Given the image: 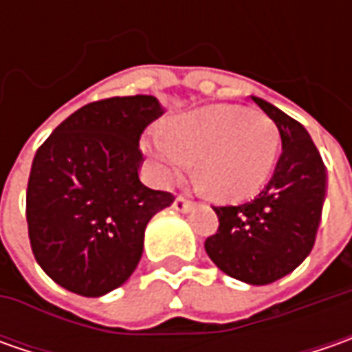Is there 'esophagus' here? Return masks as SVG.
Here are the masks:
<instances>
[{"label":"esophagus","mask_w":352,"mask_h":352,"mask_svg":"<svg viewBox=\"0 0 352 352\" xmlns=\"http://www.w3.org/2000/svg\"><path fill=\"white\" fill-rule=\"evenodd\" d=\"M172 208L176 211H180V213H188V211L194 210V204L190 201V199H186V197H176L174 199V204H172Z\"/></svg>","instance_id":"obj_1"}]
</instances>
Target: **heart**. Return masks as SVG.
I'll return each mask as SVG.
<instances>
[{"label":"heart","instance_id":"b5f03b06","mask_svg":"<svg viewBox=\"0 0 352 352\" xmlns=\"http://www.w3.org/2000/svg\"><path fill=\"white\" fill-rule=\"evenodd\" d=\"M280 135L270 117L241 105H208L142 141L162 182L180 178L196 160L199 180L219 199L256 194L276 162Z\"/></svg>","mask_w":352,"mask_h":352}]
</instances>
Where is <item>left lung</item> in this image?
I'll use <instances>...</instances> for the list:
<instances>
[{"mask_svg": "<svg viewBox=\"0 0 352 352\" xmlns=\"http://www.w3.org/2000/svg\"><path fill=\"white\" fill-rule=\"evenodd\" d=\"M252 102L276 123L282 155L254 199L213 208L219 229L208 236L206 252L227 276L264 286L290 274L314 249L327 172L302 123L261 98L252 96Z\"/></svg>", "mask_w": 352, "mask_h": 352, "instance_id": "obj_1", "label": "left lung"}]
</instances>
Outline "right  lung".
I'll return each mask as SVG.
<instances>
[{
  "label": "right lung",
  "instance_id": "1",
  "mask_svg": "<svg viewBox=\"0 0 352 352\" xmlns=\"http://www.w3.org/2000/svg\"><path fill=\"white\" fill-rule=\"evenodd\" d=\"M162 113L155 96L88 103L36 151L27 186L31 249L68 292L100 298L125 284L146 225L174 201L139 180L141 133Z\"/></svg>",
  "mask_w": 352,
  "mask_h": 352
}]
</instances>
